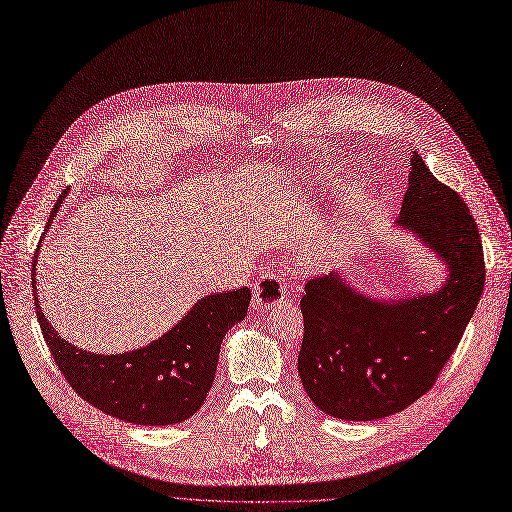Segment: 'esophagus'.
Masks as SVG:
<instances>
[{"label":"esophagus","mask_w":512,"mask_h":512,"mask_svg":"<svg viewBox=\"0 0 512 512\" xmlns=\"http://www.w3.org/2000/svg\"><path fill=\"white\" fill-rule=\"evenodd\" d=\"M286 297V282L272 272H261L253 288L255 309H270L282 303Z\"/></svg>","instance_id":"esophagus-1"}]
</instances>
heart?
Returning <instances> with one entry per match:
<instances>
[{
  "instance_id": "1",
  "label": "heart",
  "mask_w": 512,
  "mask_h": 512,
  "mask_svg": "<svg viewBox=\"0 0 512 512\" xmlns=\"http://www.w3.org/2000/svg\"><path fill=\"white\" fill-rule=\"evenodd\" d=\"M353 192L355 188H347L343 192V198L345 201H349V198H353ZM332 244H335V240H332V234H326V236H318L314 240H309L305 247L299 251V265L303 270H318L322 268L324 263L330 261V255H332Z\"/></svg>"
}]
</instances>
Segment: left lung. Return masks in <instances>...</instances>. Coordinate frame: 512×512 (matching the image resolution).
<instances>
[{"label":"left lung","mask_w":512,"mask_h":512,"mask_svg":"<svg viewBox=\"0 0 512 512\" xmlns=\"http://www.w3.org/2000/svg\"><path fill=\"white\" fill-rule=\"evenodd\" d=\"M393 228L414 236L441 263L446 276L435 291L372 295L343 270L305 284L299 376L311 402L332 418H385L425 395L483 293L475 219L416 150Z\"/></svg>","instance_id":"obj_1"}]
</instances>
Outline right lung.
Masks as SVG:
<instances>
[{
  "instance_id": "obj_1",
  "label": "right lung",
  "mask_w": 512,
  "mask_h": 512,
  "mask_svg": "<svg viewBox=\"0 0 512 512\" xmlns=\"http://www.w3.org/2000/svg\"><path fill=\"white\" fill-rule=\"evenodd\" d=\"M66 192L69 188L60 194L48 228ZM39 247L33 259L37 320L64 379L85 402L108 416L144 427L175 425L201 410L215 381L221 341L247 316L249 288L242 286L238 291L198 299L180 322L144 347L123 353H94L62 339L43 316L35 286Z\"/></svg>"
}]
</instances>
